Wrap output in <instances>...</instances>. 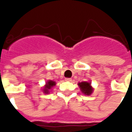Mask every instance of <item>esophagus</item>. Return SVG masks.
<instances>
[{
    "mask_svg": "<svg viewBox=\"0 0 132 132\" xmlns=\"http://www.w3.org/2000/svg\"><path fill=\"white\" fill-rule=\"evenodd\" d=\"M65 81H69V82H70V81H72V79L66 78L65 79Z\"/></svg>",
    "mask_w": 132,
    "mask_h": 132,
    "instance_id": "obj_1",
    "label": "esophagus"
}]
</instances>
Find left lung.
Listing matches in <instances>:
<instances>
[{
  "mask_svg": "<svg viewBox=\"0 0 132 132\" xmlns=\"http://www.w3.org/2000/svg\"><path fill=\"white\" fill-rule=\"evenodd\" d=\"M78 86L80 88L81 91L84 94L90 95L93 92V88L91 86L90 82L88 81H83V82L78 83Z\"/></svg>",
  "mask_w": 132,
  "mask_h": 132,
  "instance_id": "1",
  "label": "left lung"
}]
</instances>
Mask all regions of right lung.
<instances>
[{"label":"right lung","instance_id":"1","mask_svg":"<svg viewBox=\"0 0 132 132\" xmlns=\"http://www.w3.org/2000/svg\"><path fill=\"white\" fill-rule=\"evenodd\" d=\"M56 85V83L54 81L48 80L47 82L46 83V85L44 86L43 91L45 94H48L49 93V90L51 89L53 86H55Z\"/></svg>","mask_w":132,"mask_h":132}]
</instances>
